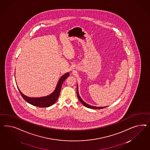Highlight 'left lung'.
Listing matches in <instances>:
<instances>
[{
    "label": "left lung",
    "mask_w": 150,
    "mask_h": 150,
    "mask_svg": "<svg viewBox=\"0 0 150 150\" xmlns=\"http://www.w3.org/2000/svg\"><path fill=\"white\" fill-rule=\"evenodd\" d=\"M77 97L79 98V100L81 102V103L84 106H85L86 107L88 108H91V109H104L106 108V106H104V107H96V106H93L89 105L88 104H87V103H86L85 101H83L82 99H81L79 94V92H78V86H77Z\"/></svg>",
    "instance_id": "obj_1"
}]
</instances>
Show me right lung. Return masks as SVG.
Returning a JSON list of instances; mask_svg holds the SVG:
<instances>
[{
	"instance_id": "obj_1",
	"label": "right lung",
	"mask_w": 150,
	"mask_h": 150,
	"mask_svg": "<svg viewBox=\"0 0 150 150\" xmlns=\"http://www.w3.org/2000/svg\"><path fill=\"white\" fill-rule=\"evenodd\" d=\"M68 76H69V73H66L65 74L63 75L59 80L56 88L54 91V92L46 97L40 98L28 97L22 93L18 88V89L19 90V92L22 97L25 101L28 102L29 104L40 108L49 107L50 106L52 105L53 104H54V103H56V101H57L58 98L59 96L62 85L65 80Z\"/></svg>"
}]
</instances>
